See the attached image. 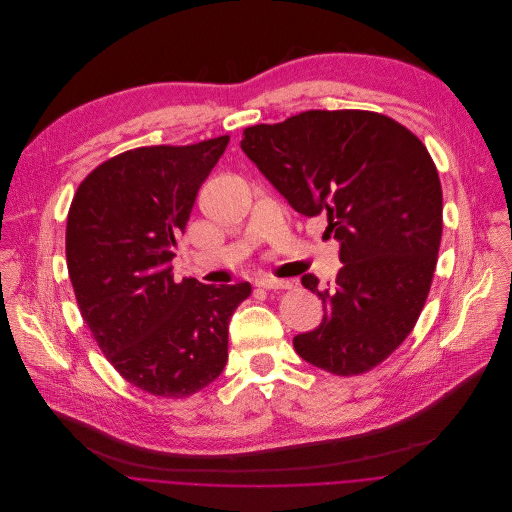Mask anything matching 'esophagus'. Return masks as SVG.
<instances>
[{
    "label": "esophagus",
    "mask_w": 512,
    "mask_h": 512,
    "mask_svg": "<svg viewBox=\"0 0 512 512\" xmlns=\"http://www.w3.org/2000/svg\"><path fill=\"white\" fill-rule=\"evenodd\" d=\"M256 284L262 286V288H268V290H284V288H290V286H292L290 280L274 278V276H262V278H258Z\"/></svg>",
    "instance_id": "34e87169"
}]
</instances>
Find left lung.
<instances>
[{"instance_id":"obj_1","label":"left lung","mask_w":512,"mask_h":512,"mask_svg":"<svg viewBox=\"0 0 512 512\" xmlns=\"http://www.w3.org/2000/svg\"><path fill=\"white\" fill-rule=\"evenodd\" d=\"M242 151L302 216H327L343 268L335 286H302L323 323L294 337L296 353L335 375L385 361L424 309L442 240V185L424 143L371 111H306L244 129Z\"/></svg>"}]
</instances>
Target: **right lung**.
Listing matches in <instances>:
<instances>
[{
	"mask_svg": "<svg viewBox=\"0 0 512 512\" xmlns=\"http://www.w3.org/2000/svg\"><path fill=\"white\" fill-rule=\"evenodd\" d=\"M230 137L125 151L78 185L66 262L80 315L109 363L159 397L197 393L224 371L228 325L250 282H177V236Z\"/></svg>",
	"mask_w": 512,
	"mask_h": 512,
	"instance_id": "add662e5",
	"label": "right lung"
}]
</instances>
